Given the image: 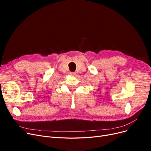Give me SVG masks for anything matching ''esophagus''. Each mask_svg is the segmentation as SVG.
<instances>
[{"mask_svg":"<svg viewBox=\"0 0 151 151\" xmlns=\"http://www.w3.org/2000/svg\"><path fill=\"white\" fill-rule=\"evenodd\" d=\"M70 76H75L76 75V73L75 72H70Z\"/></svg>","mask_w":151,"mask_h":151,"instance_id":"34e87169","label":"esophagus"}]
</instances>
